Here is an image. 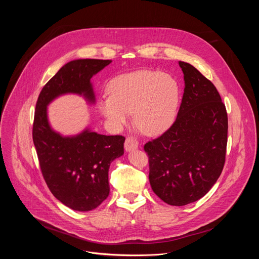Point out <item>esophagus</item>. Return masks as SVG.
Instances as JSON below:
<instances>
[{
    "label": "esophagus",
    "instance_id": "1",
    "mask_svg": "<svg viewBox=\"0 0 259 259\" xmlns=\"http://www.w3.org/2000/svg\"><path fill=\"white\" fill-rule=\"evenodd\" d=\"M138 140L134 136H128L125 140V150L130 152L136 150L138 147Z\"/></svg>",
    "mask_w": 259,
    "mask_h": 259
}]
</instances>
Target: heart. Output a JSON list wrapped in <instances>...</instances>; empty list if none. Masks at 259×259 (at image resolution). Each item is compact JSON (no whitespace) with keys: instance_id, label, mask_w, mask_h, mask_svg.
Wrapping results in <instances>:
<instances>
[{"instance_id":"b5f03b06","label":"heart","mask_w":259,"mask_h":259,"mask_svg":"<svg viewBox=\"0 0 259 259\" xmlns=\"http://www.w3.org/2000/svg\"><path fill=\"white\" fill-rule=\"evenodd\" d=\"M109 95L99 104L103 116L117 126L134 114L136 127L143 133L164 132L174 121L180 89L170 75L158 70H137L118 76L109 84Z\"/></svg>"}]
</instances>
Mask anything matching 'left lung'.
I'll list each match as a JSON object with an SVG mask.
<instances>
[{"mask_svg":"<svg viewBox=\"0 0 259 259\" xmlns=\"http://www.w3.org/2000/svg\"><path fill=\"white\" fill-rule=\"evenodd\" d=\"M184 90L174 123L147 141L150 182L165 203L183 206L204 197L223 172L228 113L213 85L192 64L179 61Z\"/></svg>","mask_w":259,"mask_h":259,"instance_id":"left-lung-1","label":"left lung"}]
</instances>
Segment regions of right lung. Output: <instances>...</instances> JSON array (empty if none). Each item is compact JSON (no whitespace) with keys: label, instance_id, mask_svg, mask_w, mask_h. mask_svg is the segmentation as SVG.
I'll use <instances>...</instances> for the list:
<instances>
[{"label":"right lung","instance_id":"add662e5","mask_svg":"<svg viewBox=\"0 0 259 259\" xmlns=\"http://www.w3.org/2000/svg\"><path fill=\"white\" fill-rule=\"evenodd\" d=\"M112 60L78 59L66 63L43 87L32 124V140L42 175L53 196L77 211H90L108 196V169L124 154L125 137L101 135L89 130L62 137L51 130L47 104L64 93L83 94L94 101L93 75Z\"/></svg>","mask_w":259,"mask_h":259}]
</instances>
